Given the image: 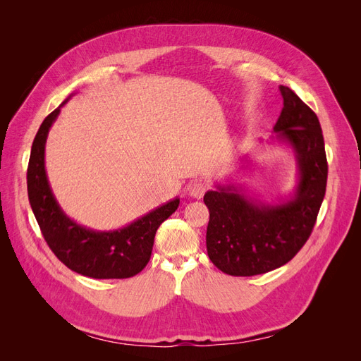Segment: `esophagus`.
<instances>
[{
  "label": "esophagus",
  "instance_id": "34e87169",
  "mask_svg": "<svg viewBox=\"0 0 361 361\" xmlns=\"http://www.w3.org/2000/svg\"><path fill=\"white\" fill-rule=\"evenodd\" d=\"M207 190V185L203 182H194L188 187V194L194 199H202Z\"/></svg>",
  "mask_w": 361,
  "mask_h": 361
}]
</instances>
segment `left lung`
Returning <instances> with one entry per match:
<instances>
[{
    "label": "left lung",
    "mask_w": 361,
    "mask_h": 361,
    "mask_svg": "<svg viewBox=\"0 0 361 361\" xmlns=\"http://www.w3.org/2000/svg\"><path fill=\"white\" fill-rule=\"evenodd\" d=\"M280 92L283 110L268 143L292 150L295 188L265 202L227 180L203 197L209 209L207 256L228 276L265 274L288 264L309 239L325 195L329 167L319 120L289 87L280 85Z\"/></svg>",
    "instance_id": "1"
}]
</instances>
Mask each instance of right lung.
Instances as JSON below:
<instances>
[{
    "mask_svg": "<svg viewBox=\"0 0 361 361\" xmlns=\"http://www.w3.org/2000/svg\"><path fill=\"white\" fill-rule=\"evenodd\" d=\"M73 94L43 120L32 141L27 170L31 209L49 248L69 269L92 279L133 277L147 265L158 227L178 209L180 199L174 197L114 231H93L72 220L61 209L49 185L45 146L61 106Z\"/></svg>",
    "mask_w": 361,
    "mask_h": 361,
    "instance_id": "add662e5",
    "label": "right lung"
}]
</instances>
